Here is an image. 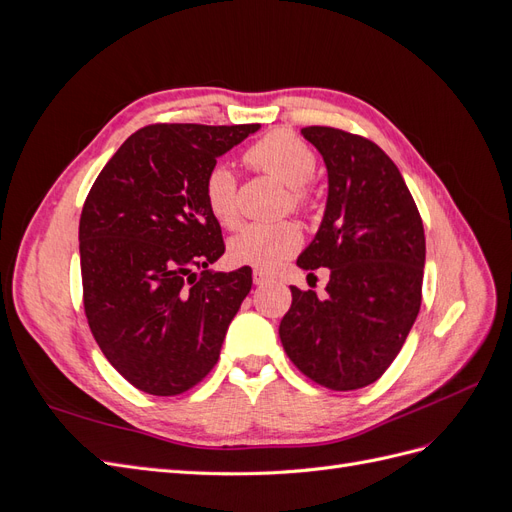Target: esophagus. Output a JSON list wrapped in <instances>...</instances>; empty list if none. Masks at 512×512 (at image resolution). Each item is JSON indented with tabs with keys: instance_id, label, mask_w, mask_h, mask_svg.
<instances>
[{
	"instance_id": "obj_1",
	"label": "esophagus",
	"mask_w": 512,
	"mask_h": 512,
	"mask_svg": "<svg viewBox=\"0 0 512 512\" xmlns=\"http://www.w3.org/2000/svg\"><path fill=\"white\" fill-rule=\"evenodd\" d=\"M252 277H254V284H256V286H262V284L271 282V275L265 273V271H260V269H256V271L252 273Z\"/></svg>"
}]
</instances>
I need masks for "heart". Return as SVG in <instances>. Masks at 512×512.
Wrapping results in <instances>:
<instances>
[{
	"label": "heart",
	"instance_id": "obj_1",
	"mask_svg": "<svg viewBox=\"0 0 512 512\" xmlns=\"http://www.w3.org/2000/svg\"><path fill=\"white\" fill-rule=\"evenodd\" d=\"M245 164L286 185L282 211L307 213L314 205V177L318 158L303 138L288 130H275L262 136L245 151ZM237 175L224 162H215L203 179V196L211 215L222 226H235L239 220ZM301 230L290 220L245 224L228 241L230 262L241 267L271 271L301 247Z\"/></svg>",
	"mask_w": 512,
	"mask_h": 512
}]
</instances>
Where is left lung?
<instances>
[{
    "mask_svg": "<svg viewBox=\"0 0 512 512\" xmlns=\"http://www.w3.org/2000/svg\"><path fill=\"white\" fill-rule=\"evenodd\" d=\"M301 134L327 164L329 198L297 265L329 267L331 277L324 297L290 286L280 339L309 380L356 391L389 369L421 309L423 220L399 168L369 138L327 126Z\"/></svg>",
    "mask_w": 512,
    "mask_h": 512,
    "instance_id": "8db88e82",
    "label": "left lung"
}]
</instances>
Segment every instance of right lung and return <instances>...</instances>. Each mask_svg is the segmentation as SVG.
Returning <instances> with one entry per match:
<instances>
[{
	"mask_svg": "<svg viewBox=\"0 0 512 512\" xmlns=\"http://www.w3.org/2000/svg\"><path fill=\"white\" fill-rule=\"evenodd\" d=\"M258 128L151 123L91 185L79 224L85 316L108 363L138 391L181 395L220 359L252 269H209L226 247L203 179Z\"/></svg>",
	"mask_w": 512,
	"mask_h": 512,
	"instance_id": "1",
	"label": "right lung"
}]
</instances>
